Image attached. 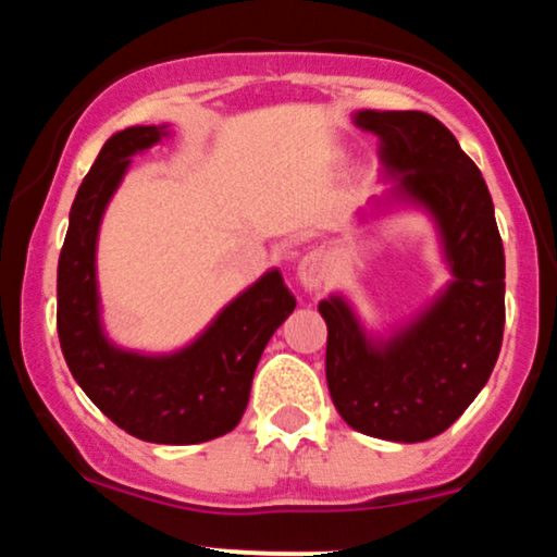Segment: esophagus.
Wrapping results in <instances>:
<instances>
[{"label":"esophagus","mask_w":557,"mask_h":557,"mask_svg":"<svg viewBox=\"0 0 557 557\" xmlns=\"http://www.w3.org/2000/svg\"><path fill=\"white\" fill-rule=\"evenodd\" d=\"M330 277V261L322 251H309L304 259L298 261V283L304 285V290L314 293L327 283Z\"/></svg>","instance_id":"esophagus-1"}]
</instances>
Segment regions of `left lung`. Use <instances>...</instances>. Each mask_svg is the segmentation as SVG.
Wrapping results in <instances>:
<instances>
[{"instance_id": "obj_1", "label": "left lung", "mask_w": 557, "mask_h": 557, "mask_svg": "<svg viewBox=\"0 0 557 557\" xmlns=\"http://www.w3.org/2000/svg\"><path fill=\"white\" fill-rule=\"evenodd\" d=\"M380 138L385 203L432 214L453 280L421 314L372 335L343 296L319 304L327 322V387L345 424L369 437L424 443L487 385L503 345L505 253L482 172L426 112L354 114Z\"/></svg>"}]
</instances>
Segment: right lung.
<instances>
[{"instance_id": "right-lung-1", "label": "right lung", "mask_w": 557, "mask_h": 557, "mask_svg": "<svg viewBox=\"0 0 557 557\" xmlns=\"http://www.w3.org/2000/svg\"><path fill=\"white\" fill-rule=\"evenodd\" d=\"M168 136V125L114 133L83 177L57 267V332L83 393L120 430L146 443L196 445L238 426L253 372L274 330L296 309L277 270L233 298L194 343L146 356L117 348L101 327L96 240L131 157Z\"/></svg>"}]
</instances>
